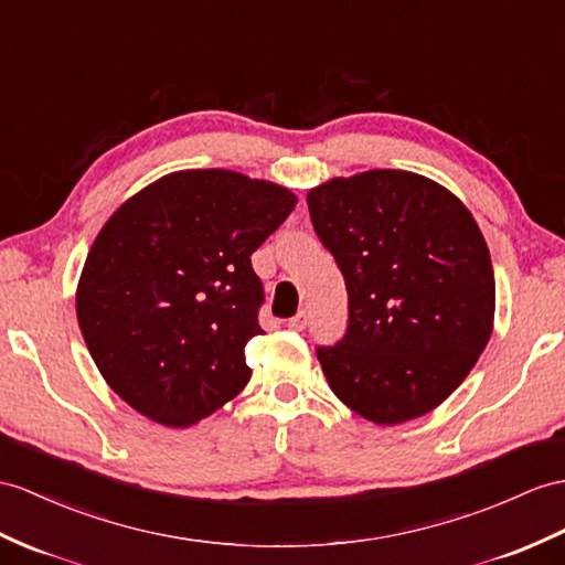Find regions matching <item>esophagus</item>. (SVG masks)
<instances>
[{"mask_svg": "<svg viewBox=\"0 0 565 565\" xmlns=\"http://www.w3.org/2000/svg\"><path fill=\"white\" fill-rule=\"evenodd\" d=\"M307 323H309V313H307L305 309H301L299 313H295L292 319L287 321V326H290L292 330H305V328H307Z\"/></svg>", "mask_w": 565, "mask_h": 565, "instance_id": "obj_1", "label": "esophagus"}]
</instances>
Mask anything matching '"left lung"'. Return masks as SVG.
I'll list each match as a JSON object with an SVG mask.
<instances>
[{"instance_id": "obj_1", "label": "left lung", "mask_w": 565, "mask_h": 565, "mask_svg": "<svg viewBox=\"0 0 565 565\" xmlns=\"http://www.w3.org/2000/svg\"><path fill=\"white\" fill-rule=\"evenodd\" d=\"M348 287V330L319 348L330 388L374 424L426 415L484 352L497 285L462 201L403 170L335 177L307 194Z\"/></svg>"}]
</instances>
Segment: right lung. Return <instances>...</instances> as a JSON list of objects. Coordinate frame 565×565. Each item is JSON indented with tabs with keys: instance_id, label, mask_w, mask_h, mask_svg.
<instances>
[{
	"instance_id": "obj_1",
	"label": "right lung",
	"mask_w": 565,
	"mask_h": 565,
	"mask_svg": "<svg viewBox=\"0 0 565 565\" xmlns=\"http://www.w3.org/2000/svg\"><path fill=\"white\" fill-rule=\"evenodd\" d=\"M295 203L290 189L264 179L184 170L107 220L81 273L76 316L124 403L158 424L189 426L249 383L244 348L264 333L252 254Z\"/></svg>"
}]
</instances>
